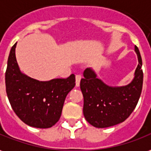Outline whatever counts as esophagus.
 Returning <instances> with one entry per match:
<instances>
[{"label":"esophagus","instance_id":"obj_1","mask_svg":"<svg viewBox=\"0 0 151 151\" xmlns=\"http://www.w3.org/2000/svg\"><path fill=\"white\" fill-rule=\"evenodd\" d=\"M81 75L80 74H77L76 76V86H80V83H81Z\"/></svg>","mask_w":151,"mask_h":151}]
</instances>
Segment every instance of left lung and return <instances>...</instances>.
Instances as JSON below:
<instances>
[{"label":"left lung","mask_w":151,"mask_h":151,"mask_svg":"<svg viewBox=\"0 0 151 151\" xmlns=\"http://www.w3.org/2000/svg\"><path fill=\"white\" fill-rule=\"evenodd\" d=\"M138 65L130 84L113 87L106 85L91 68H86L81 81L84 96L83 113L86 121L95 127L104 128L119 124L131 115L141 96L143 85L142 60L137 46Z\"/></svg>","instance_id":"8db88e82"}]
</instances>
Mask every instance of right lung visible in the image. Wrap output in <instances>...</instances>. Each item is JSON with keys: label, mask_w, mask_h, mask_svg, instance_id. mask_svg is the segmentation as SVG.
Listing matches in <instances>:
<instances>
[{"label": "right lung", "mask_w": 151, "mask_h": 151, "mask_svg": "<svg viewBox=\"0 0 151 151\" xmlns=\"http://www.w3.org/2000/svg\"><path fill=\"white\" fill-rule=\"evenodd\" d=\"M16 44L10 49L6 71V93L10 105L27 125L49 128L61 117L65 97L76 86L75 75L48 81L29 77L19 70L15 58Z\"/></svg>", "instance_id": "right-lung-1"}]
</instances>
